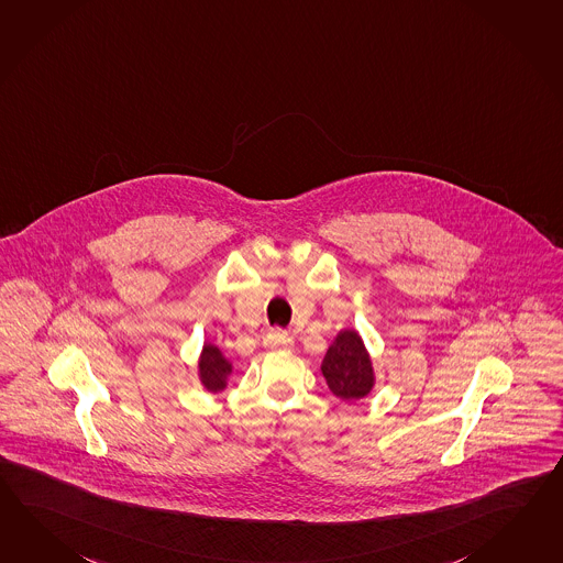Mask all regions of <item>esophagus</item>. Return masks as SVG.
Listing matches in <instances>:
<instances>
[{
    "instance_id": "34e87169",
    "label": "esophagus",
    "mask_w": 563,
    "mask_h": 563,
    "mask_svg": "<svg viewBox=\"0 0 563 563\" xmlns=\"http://www.w3.org/2000/svg\"><path fill=\"white\" fill-rule=\"evenodd\" d=\"M264 347L266 350H292V345H295V341L287 333H283V331H268L266 335H264Z\"/></svg>"
}]
</instances>
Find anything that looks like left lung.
I'll list each match as a JSON object with an SVG mask.
<instances>
[{
    "mask_svg": "<svg viewBox=\"0 0 563 563\" xmlns=\"http://www.w3.org/2000/svg\"><path fill=\"white\" fill-rule=\"evenodd\" d=\"M321 372L325 375L327 386L338 396L339 400H362L374 389L375 375L372 357L363 345L357 331H341L331 347L327 350L325 360L321 363Z\"/></svg>",
    "mask_w": 563,
    "mask_h": 563,
    "instance_id": "left-lung-1",
    "label": "left lung"
}]
</instances>
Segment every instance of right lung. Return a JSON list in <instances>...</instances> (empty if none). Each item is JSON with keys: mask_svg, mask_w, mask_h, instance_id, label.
I'll return each mask as SVG.
<instances>
[{"mask_svg": "<svg viewBox=\"0 0 563 563\" xmlns=\"http://www.w3.org/2000/svg\"><path fill=\"white\" fill-rule=\"evenodd\" d=\"M198 374L203 388L218 394L228 386V377L232 375V363L225 360L220 347L206 343L201 350Z\"/></svg>", "mask_w": 563, "mask_h": 563, "instance_id": "1", "label": "right lung"}]
</instances>
